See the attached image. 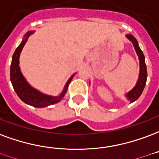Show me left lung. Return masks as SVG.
I'll use <instances>...</instances> for the list:
<instances>
[{
    "mask_svg": "<svg viewBox=\"0 0 159 159\" xmlns=\"http://www.w3.org/2000/svg\"><path fill=\"white\" fill-rule=\"evenodd\" d=\"M125 37L128 40H130L132 43L134 48H135V50H136V55L138 56V59H139L140 70L138 79L136 81V83L133 88L124 94L125 97L126 98V99L130 103H133L138 99V98L141 96L142 92H143V89L145 88L146 83H147L148 72H147V66H146L145 63V56L143 55V52L140 49L139 44L136 39V38L134 37L132 34H126Z\"/></svg>",
    "mask_w": 159,
    "mask_h": 159,
    "instance_id": "1",
    "label": "left lung"
}]
</instances>
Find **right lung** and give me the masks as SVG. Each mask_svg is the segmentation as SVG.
<instances>
[{
  "label": "right lung",
  "instance_id": "add662e5",
  "mask_svg": "<svg viewBox=\"0 0 159 159\" xmlns=\"http://www.w3.org/2000/svg\"><path fill=\"white\" fill-rule=\"evenodd\" d=\"M34 33V30L27 32L21 43L15 50L13 56H12V59H11V64L10 67V77L14 90L21 100L31 106L36 107V108H44V107L52 105L54 103H58L61 100L64 98L66 93L67 92L68 86L70 84V81L72 80L76 73L72 74L70 76L66 83L65 84L63 90L56 96L43 93L39 90L34 88L27 81L25 76H23L21 71V68L19 66V58L20 54L22 52L26 42L28 41V39L30 35Z\"/></svg>",
  "mask_w": 159,
  "mask_h": 159
}]
</instances>
